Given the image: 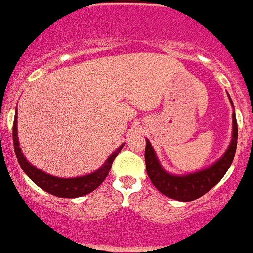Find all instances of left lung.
Listing matches in <instances>:
<instances>
[{"mask_svg":"<svg viewBox=\"0 0 253 253\" xmlns=\"http://www.w3.org/2000/svg\"><path fill=\"white\" fill-rule=\"evenodd\" d=\"M230 98V96H229ZM230 102L233 105V101L230 98ZM238 140V125L235 118V112L233 113V139L229 148L218 161H215L213 165L208 166L207 169L200 171L186 174V175H174L168 173L160 164L156 152L147 139V147H145V166L149 179L152 180L153 186L164 194L165 196L174 200L179 201H192L195 199L201 198L209 190H212L223 175L229 170L230 165L234 160L235 151H237Z\"/></svg>","mask_w":253,"mask_h":253,"instance_id":"8db88e82","label":"left lung"}]
</instances>
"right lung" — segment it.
<instances>
[{
    "instance_id": "right-lung-1",
    "label": "right lung",
    "mask_w": 253,
    "mask_h": 253,
    "mask_svg": "<svg viewBox=\"0 0 253 253\" xmlns=\"http://www.w3.org/2000/svg\"><path fill=\"white\" fill-rule=\"evenodd\" d=\"M16 114L14 118L13 125V141H14V151H15L16 159L19 162L20 168L23 169L24 173L28 175L35 184H38L40 188L49 192V194L58 196V198H67L74 199L87 195L92 191H94L100 184L105 180L108 176L112 164L114 161L121 149L123 148V144L120 148H117L116 151L113 152L112 155L109 156L105 164L97 169L93 173L88 174V175L77 176V178H58V176L49 175V174L44 173L39 170L36 166L31 165L30 162L27 161L26 157L22 153V149L19 148V141H18V130H16Z\"/></svg>"
}]
</instances>
